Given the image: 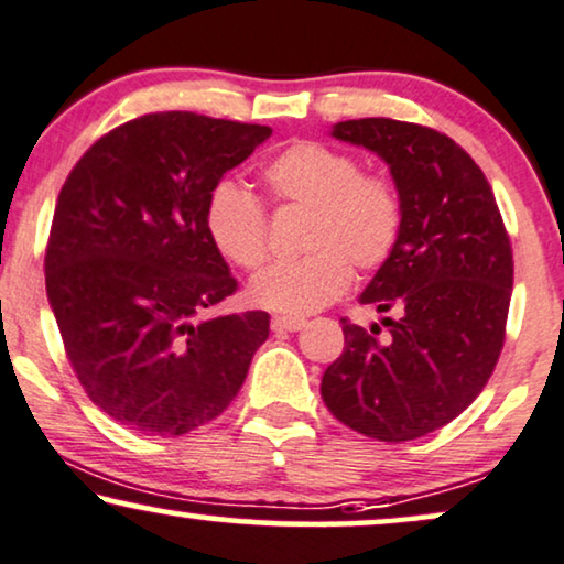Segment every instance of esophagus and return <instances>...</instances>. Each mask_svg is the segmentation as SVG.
I'll return each mask as SVG.
<instances>
[{
	"mask_svg": "<svg viewBox=\"0 0 564 564\" xmlns=\"http://www.w3.org/2000/svg\"><path fill=\"white\" fill-rule=\"evenodd\" d=\"M306 325L304 319L299 317H273L270 319V327L275 329V333H299Z\"/></svg>",
	"mask_w": 564,
	"mask_h": 564,
	"instance_id": "esophagus-1",
	"label": "esophagus"
}]
</instances>
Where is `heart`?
I'll use <instances>...</instances> for the list:
<instances>
[{"label":"heart","instance_id":"heart-1","mask_svg":"<svg viewBox=\"0 0 564 564\" xmlns=\"http://www.w3.org/2000/svg\"><path fill=\"white\" fill-rule=\"evenodd\" d=\"M268 198L278 206L310 208L299 260L275 262L252 278L250 299L265 310L310 314L335 302L358 273L379 268L392 254L402 229V198L394 183L364 175L356 156L319 141H296L260 172ZM204 224L216 250L245 270L268 258L265 212L247 187L221 180L212 187Z\"/></svg>","mask_w":564,"mask_h":564}]
</instances>
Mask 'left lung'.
<instances>
[{
  "label": "left lung",
  "mask_w": 564,
  "mask_h": 564,
  "mask_svg": "<svg viewBox=\"0 0 564 564\" xmlns=\"http://www.w3.org/2000/svg\"><path fill=\"white\" fill-rule=\"evenodd\" d=\"M329 137L387 162L402 229L358 299L394 312L381 317L389 335L343 319L345 348L322 377V400L352 431L400 444L452 423L485 389L506 340L513 252L490 183L446 133L360 118Z\"/></svg>",
  "instance_id": "1"
}]
</instances>
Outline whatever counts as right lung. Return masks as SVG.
I'll return each instance as SVG.
<instances>
[{
  "instance_id": "obj_1",
  "label": "right lung",
  "mask_w": 564,
  "mask_h": 564,
  "mask_svg": "<svg viewBox=\"0 0 564 564\" xmlns=\"http://www.w3.org/2000/svg\"><path fill=\"white\" fill-rule=\"evenodd\" d=\"M270 133L152 112L89 147L58 193L51 312L89 400L131 431L172 438L221 415L268 340L265 312L212 314L237 281L204 208Z\"/></svg>"
}]
</instances>
